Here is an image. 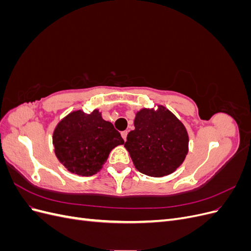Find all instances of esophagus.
<instances>
[{
  "label": "esophagus",
  "mask_w": 251,
  "mask_h": 251,
  "mask_svg": "<svg viewBox=\"0 0 251 251\" xmlns=\"http://www.w3.org/2000/svg\"><path fill=\"white\" fill-rule=\"evenodd\" d=\"M126 135H127V131H124V132H121V137L124 138V140H125V141L126 140Z\"/></svg>",
  "instance_id": "1"
}]
</instances>
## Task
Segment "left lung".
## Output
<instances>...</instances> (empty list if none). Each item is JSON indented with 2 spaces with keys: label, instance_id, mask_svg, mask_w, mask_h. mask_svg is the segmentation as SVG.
Returning <instances> with one entry per match:
<instances>
[{
  "label": "left lung",
  "instance_id": "left-lung-1",
  "mask_svg": "<svg viewBox=\"0 0 251 251\" xmlns=\"http://www.w3.org/2000/svg\"><path fill=\"white\" fill-rule=\"evenodd\" d=\"M134 126L125 147L140 173L151 177L168 176L184 161L188 151L186 128L163 105L137 112Z\"/></svg>",
  "mask_w": 251,
  "mask_h": 251
}]
</instances>
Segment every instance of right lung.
Wrapping results in <instances>:
<instances>
[{
	"mask_svg": "<svg viewBox=\"0 0 251 251\" xmlns=\"http://www.w3.org/2000/svg\"><path fill=\"white\" fill-rule=\"evenodd\" d=\"M52 139L59 162L80 176H92L100 172L110 151L125 142L98 110L91 114L80 110L70 113L58 123Z\"/></svg>",
	"mask_w": 251,
	"mask_h": 251,
	"instance_id": "add662e5",
	"label": "right lung"
}]
</instances>
